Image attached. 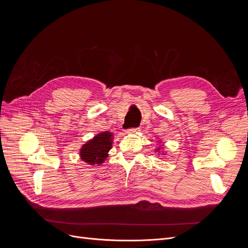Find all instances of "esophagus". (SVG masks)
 Listing matches in <instances>:
<instances>
[{"label":"esophagus","instance_id":"34e87169","mask_svg":"<svg viewBox=\"0 0 248 248\" xmlns=\"http://www.w3.org/2000/svg\"><path fill=\"white\" fill-rule=\"evenodd\" d=\"M140 130V128H138V127H133V128H129L126 130V133H136Z\"/></svg>","mask_w":248,"mask_h":248}]
</instances>
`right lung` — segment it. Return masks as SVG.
Wrapping results in <instances>:
<instances>
[{"instance_id": "obj_1", "label": "right lung", "mask_w": 248, "mask_h": 248, "mask_svg": "<svg viewBox=\"0 0 248 248\" xmlns=\"http://www.w3.org/2000/svg\"><path fill=\"white\" fill-rule=\"evenodd\" d=\"M111 148V134L108 131L99 133L80 149L82 160L90 164H100L108 157Z\"/></svg>"}]
</instances>
